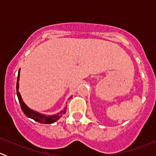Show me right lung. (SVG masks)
<instances>
[{
	"label": "right lung",
	"instance_id": "1",
	"mask_svg": "<svg viewBox=\"0 0 156 156\" xmlns=\"http://www.w3.org/2000/svg\"><path fill=\"white\" fill-rule=\"evenodd\" d=\"M19 78H20V71H19L18 74V78H17V83H16V93H17V97H18L19 102L20 103V106H21L22 110L24 112V114L26 115L27 117L30 118V119H32L33 120H34L35 122H39V123L41 124H53L55 122L58 120L59 119H60L62 117V114H65L66 112V106L64 110H62V112H60L58 114L54 115H45L40 114V113L37 112L35 111H33L31 108H29L23 102V100H22V97L20 96V94L19 93Z\"/></svg>",
	"mask_w": 156,
	"mask_h": 156
}]
</instances>
